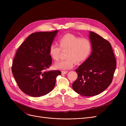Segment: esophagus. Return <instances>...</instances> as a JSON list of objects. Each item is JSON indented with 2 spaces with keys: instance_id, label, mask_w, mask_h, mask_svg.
Wrapping results in <instances>:
<instances>
[{
  "instance_id": "obj_1",
  "label": "esophagus",
  "mask_w": 126,
  "mask_h": 126,
  "mask_svg": "<svg viewBox=\"0 0 126 126\" xmlns=\"http://www.w3.org/2000/svg\"><path fill=\"white\" fill-rule=\"evenodd\" d=\"M68 72V71H62V75H64L67 74Z\"/></svg>"
}]
</instances>
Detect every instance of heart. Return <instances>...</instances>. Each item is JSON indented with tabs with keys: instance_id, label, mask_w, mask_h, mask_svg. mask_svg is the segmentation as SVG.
I'll list each match as a JSON object with an SVG mask.
<instances>
[{
	"instance_id": "1",
	"label": "heart",
	"mask_w": 126,
	"mask_h": 126,
	"mask_svg": "<svg viewBox=\"0 0 126 126\" xmlns=\"http://www.w3.org/2000/svg\"><path fill=\"white\" fill-rule=\"evenodd\" d=\"M60 47L52 44L49 47V54L52 58L57 61L60 57L61 51H66V60L55 64L57 69L66 70L73 68L75 62L77 63L85 62L91 54L93 44L87 38H80L73 34L67 33L59 39Z\"/></svg>"
}]
</instances>
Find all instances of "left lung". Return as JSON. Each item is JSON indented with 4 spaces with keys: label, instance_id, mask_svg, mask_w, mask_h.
Here are the masks:
<instances>
[{
    "label": "left lung",
    "instance_id": "8db88e82",
    "mask_svg": "<svg viewBox=\"0 0 126 126\" xmlns=\"http://www.w3.org/2000/svg\"><path fill=\"white\" fill-rule=\"evenodd\" d=\"M93 51L85 62L75 70L78 79L72 88L83 96H94L105 90L111 84L116 61L109 42L97 33L89 32Z\"/></svg>",
    "mask_w": 126,
    "mask_h": 126
}]
</instances>
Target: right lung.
Returning a JSON list of instances; mask_svg holds the SVG:
<instances>
[{"label":"right lung","instance_id":"obj_1","mask_svg":"<svg viewBox=\"0 0 126 126\" xmlns=\"http://www.w3.org/2000/svg\"><path fill=\"white\" fill-rule=\"evenodd\" d=\"M58 30L30 35L20 46L13 60L12 72L20 89L38 97L50 93L55 86L59 70L47 71L52 63L49 47Z\"/></svg>","mask_w":126,"mask_h":126}]
</instances>
